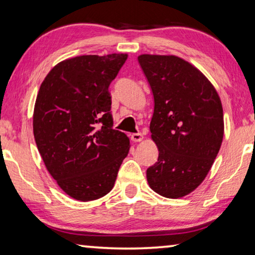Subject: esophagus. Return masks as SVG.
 Masks as SVG:
<instances>
[{
    "label": "esophagus",
    "mask_w": 255,
    "mask_h": 255,
    "mask_svg": "<svg viewBox=\"0 0 255 255\" xmlns=\"http://www.w3.org/2000/svg\"><path fill=\"white\" fill-rule=\"evenodd\" d=\"M130 138L132 142H140L143 139V135L140 132H134V134L130 135Z\"/></svg>",
    "instance_id": "esophagus-1"
}]
</instances>
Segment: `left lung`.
Here are the masks:
<instances>
[{"instance_id": "obj_1", "label": "left lung", "mask_w": 255, "mask_h": 255, "mask_svg": "<svg viewBox=\"0 0 255 255\" xmlns=\"http://www.w3.org/2000/svg\"><path fill=\"white\" fill-rule=\"evenodd\" d=\"M138 62L154 98L149 130L159 149L147 183L160 195L179 199L199 187L219 152L221 101L207 77L179 56L142 54Z\"/></svg>"}]
</instances>
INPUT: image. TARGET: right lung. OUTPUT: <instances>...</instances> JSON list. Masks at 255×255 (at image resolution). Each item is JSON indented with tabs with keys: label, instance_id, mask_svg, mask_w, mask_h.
<instances>
[{
	"label": "right lung",
	"instance_id": "right-lung-1",
	"mask_svg": "<svg viewBox=\"0 0 255 255\" xmlns=\"http://www.w3.org/2000/svg\"><path fill=\"white\" fill-rule=\"evenodd\" d=\"M127 54L80 55L56 64L40 85L33 130L50 175L75 200L111 191L129 152L126 134L113 129L109 86Z\"/></svg>",
	"mask_w": 255,
	"mask_h": 255
}]
</instances>
